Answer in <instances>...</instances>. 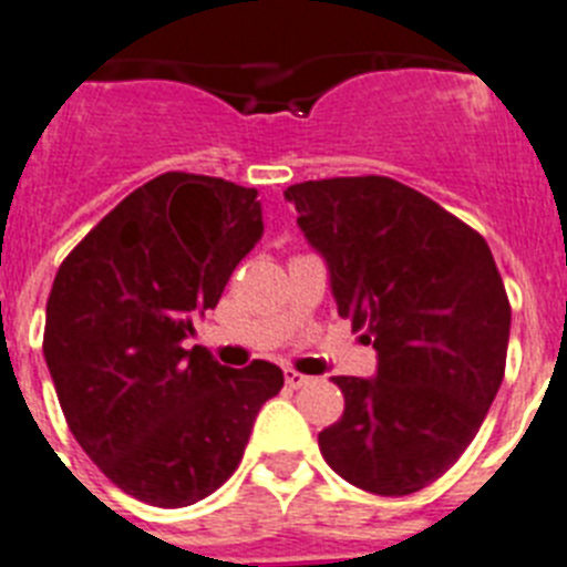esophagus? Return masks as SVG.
Here are the masks:
<instances>
[{"mask_svg": "<svg viewBox=\"0 0 567 567\" xmlns=\"http://www.w3.org/2000/svg\"><path fill=\"white\" fill-rule=\"evenodd\" d=\"M309 375H303V372H295V370H287V386L289 390H301V386L309 384Z\"/></svg>", "mask_w": 567, "mask_h": 567, "instance_id": "obj_1", "label": "esophagus"}]
</instances>
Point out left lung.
Segmentation results:
<instances>
[{
  "instance_id": "8db88e82",
  "label": "left lung",
  "mask_w": 567,
  "mask_h": 567,
  "mask_svg": "<svg viewBox=\"0 0 567 567\" xmlns=\"http://www.w3.org/2000/svg\"><path fill=\"white\" fill-rule=\"evenodd\" d=\"M330 269L338 316L379 352L375 379L336 375L343 415L318 447L350 485L408 496L447 473L505 379L511 303L485 237L393 177L284 192Z\"/></svg>"
}]
</instances>
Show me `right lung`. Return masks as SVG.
Here are the masks:
<instances>
[{"label":"right lung","mask_w":567,"mask_h":567,"mask_svg":"<svg viewBox=\"0 0 567 567\" xmlns=\"http://www.w3.org/2000/svg\"><path fill=\"white\" fill-rule=\"evenodd\" d=\"M260 235L258 188L166 172L111 209L53 278L42 352L56 399L80 447L134 499L186 507L215 493L284 386L269 361L231 370L183 347Z\"/></svg>","instance_id":"add662e5"}]
</instances>
